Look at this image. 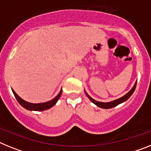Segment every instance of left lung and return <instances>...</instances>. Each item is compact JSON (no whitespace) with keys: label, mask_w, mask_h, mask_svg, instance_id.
I'll return each instance as SVG.
<instances>
[{"label":"left lung","mask_w":151,"mask_h":151,"mask_svg":"<svg viewBox=\"0 0 151 151\" xmlns=\"http://www.w3.org/2000/svg\"><path fill=\"white\" fill-rule=\"evenodd\" d=\"M136 85H137V82L135 83V84L134 85V86L132 87V90L128 92V93L125 94L124 96H122V97H121V98H119V99H115V100H114V101H112V102H109V103H101V102H98V101L95 100V99H93V98L90 97V96L86 93V95L87 96V97L90 99V100L91 101V102H93V103L95 105H96L97 106L100 107V108H103V109H111V108H113V107L116 106H118V105L120 104V103H123V102H124V101H126L128 98L130 97L133 94L134 90H135Z\"/></svg>","instance_id":"left-lung-1"}]
</instances>
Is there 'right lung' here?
Instances as JSON below:
<instances>
[{
  "mask_svg": "<svg viewBox=\"0 0 151 151\" xmlns=\"http://www.w3.org/2000/svg\"><path fill=\"white\" fill-rule=\"evenodd\" d=\"M13 93L14 94V96L17 99V100L18 101V103L23 107V108L27 109L28 110H33V111H43V110H46L48 109L52 108L53 106L56 104V103L58 102V100L59 99L60 96H61V93H62V90L60 91V93H58V95L56 96V97L54 98L53 99H52L51 101H48L46 103H30L27 102V101L23 100V99H21L17 94L16 93L15 91L14 90H12Z\"/></svg>",
  "mask_w": 151,
  "mask_h": 151,
  "instance_id": "1",
  "label": "right lung"
}]
</instances>
